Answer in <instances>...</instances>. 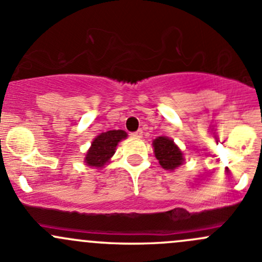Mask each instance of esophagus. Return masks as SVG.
Segmentation results:
<instances>
[{"label": "esophagus", "instance_id": "obj_1", "mask_svg": "<svg viewBox=\"0 0 262 262\" xmlns=\"http://www.w3.org/2000/svg\"><path fill=\"white\" fill-rule=\"evenodd\" d=\"M130 137H133V138H141V137H142V130H141V129H139V130L133 132V133H130Z\"/></svg>", "mask_w": 262, "mask_h": 262}]
</instances>
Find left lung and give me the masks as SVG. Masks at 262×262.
Returning a JSON list of instances; mask_svg holds the SVG:
<instances>
[{"label":"left lung","instance_id":"obj_1","mask_svg":"<svg viewBox=\"0 0 262 262\" xmlns=\"http://www.w3.org/2000/svg\"><path fill=\"white\" fill-rule=\"evenodd\" d=\"M155 156L165 170L173 171L184 162L180 148L168 137H158L153 141Z\"/></svg>","mask_w":262,"mask_h":262}]
</instances>
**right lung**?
Segmentation results:
<instances>
[{
	"label": "right lung",
	"mask_w": 262,
	"mask_h": 262,
	"mask_svg": "<svg viewBox=\"0 0 262 262\" xmlns=\"http://www.w3.org/2000/svg\"><path fill=\"white\" fill-rule=\"evenodd\" d=\"M126 137L128 134L124 130H109L99 134L87 150L84 163L95 168L104 167L115 153V148L119 142L125 139Z\"/></svg>",
	"instance_id": "1"
}]
</instances>
